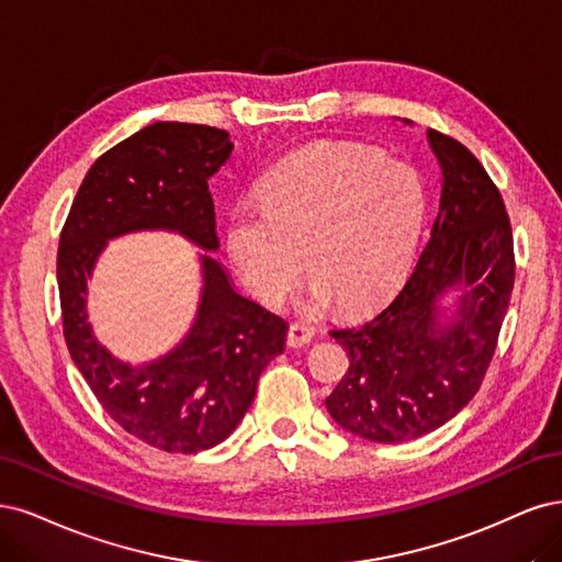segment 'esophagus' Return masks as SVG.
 <instances>
[{"mask_svg": "<svg viewBox=\"0 0 562 562\" xmlns=\"http://www.w3.org/2000/svg\"><path fill=\"white\" fill-rule=\"evenodd\" d=\"M313 340V329L305 324H292L286 331V346L289 348H303Z\"/></svg>", "mask_w": 562, "mask_h": 562, "instance_id": "esophagus-1", "label": "esophagus"}]
</instances>
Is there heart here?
Instances as JSON below:
<instances>
[{
    "label": "heart",
    "instance_id": "1",
    "mask_svg": "<svg viewBox=\"0 0 562 562\" xmlns=\"http://www.w3.org/2000/svg\"><path fill=\"white\" fill-rule=\"evenodd\" d=\"M261 210H238L226 249L247 289L273 305L303 270L315 305L369 313L406 280L425 222V189L408 162L364 144L319 142L268 172Z\"/></svg>",
    "mask_w": 562,
    "mask_h": 562
}]
</instances>
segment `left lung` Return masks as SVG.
<instances>
[{
    "mask_svg": "<svg viewBox=\"0 0 562 562\" xmlns=\"http://www.w3.org/2000/svg\"><path fill=\"white\" fill-rule=\"evenodd\" d=\"M427 142L443 177L427 247L383 311L331 331L350 369L327 411L342 429L378 443L418 439L472 402L516 276L509 214L493 179L458 139L427 131ZM450 291L459 296L446 308Z\"/></svg>",
    "mask_w": 562,
    "mask_h": 562,
    "instance_id": "obj_1",
    "label": "left lung"
}]
</instances>
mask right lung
<instances>
[{
  "label": "right lung",
  "mask_w": 562,
  "mask_h": 562,
  "mask_svg": "<svg viewBox=\"0 0 562 562\" xmlns=\"http://www.w3.org/2000/svg\"><path fill=\"white\" fill-rule=\"evenodd\" d=\"M226 131L158 121L119 142L88 170L58 247L65 340L102 408L142 443L198 452L222 443L255 402L259 375L284 350L286 322L233 286L201 255V301L191 329L168 355L128 364L100 346L88 322V280L106 240L170 231L220 249L210 177L231 158Z\"/></svg>",
  "instance_id": "add662e5"
}]
</instances>
